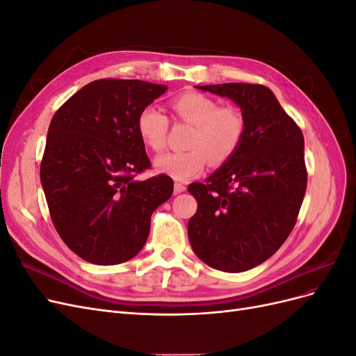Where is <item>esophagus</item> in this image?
<instances>
[{"label":"esophagus","mask_w":356,"mask_h":356,"mask_svg":"<svg viewBox=\"0 0 356 356\" xmlns=\"http://www.w3.org/2000/svg\"><path fill=\"white\" fill-rule=\"evenodd\" d=\"M174 190H175V195H179V193L186 191V190H187V187H186V184H182V182H175Z\"/></svg>","instance_id":"obj_1"}]
</instances>
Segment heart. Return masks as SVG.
Masks as SVG:
<instances>
[{
	"instance_id": "obj_1",
	"label": "heart",
	"mask_w": 356,
	"mask_h": 356,
	"mask_svg": "<svg viewBox=\"0 0 356 356\" xmlns=\"http://www.w3.org/2000/svg\"><path fill=\"white\" fill-rule=\"evenodd\" d=\"M170 110L178 122L191 124L187 152L165 153L154 159L159 174L175 181H187L202 174L207 161L213 166L225 163L238 152L245 136V117L236 106H220L211 96L188 90L170 101ZM169 129L168 117L148 105L136 118V132L152 152L165 147Z\"/></svg>"
}]
</instances>
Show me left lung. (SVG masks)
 <instances>
[{"label":"left lung","mask_w":356,"mask_h":356,"mask_svg":"<svg viewBox=\"0 0 356 356\" xmlns=\"http://www.w3.org/2000/svg\"><path fill=\"white\" fill-rule=\"evenodd\" d=\"M196 88L238 104L246 127L234 156L204 184L188 186L197 200L188 239L204 264L245 272L270 258L294 229L307 186L305 138L266 86Z\"/></svg>","instance_id":"obj_1"}]
</instances>
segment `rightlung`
<instances>
[{"label":"right lung","instance_id":"add662e5","mask_svg":"<svg viewBox=\"0 0 356 356\" xmlns=\"http://www.w3.org/2000/svg\"><path fill=\"white\" fill-rule=\"evenodd\" d=\"M166 86L102 79L86 84L53 115L40 178L50 217L72 252L92 264L134 258L149 233L152 213L174 181L135 177L149 168L136 118Z\"/></svg>","mask_w":356,"mask_h":356}]
</instances>
